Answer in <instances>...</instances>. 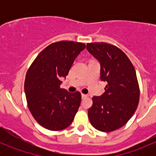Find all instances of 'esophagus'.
<instances>
[{
  "mask_svg": "<svg viewBox=\"0 0 156 156\" xmlns=\"http://www.w3.org/2000/svg\"><path fill=\"white\" fill-rule=\"evenodd\" d=\"M88 96L87 94H81V97H82V99H84V98H87Z\"/></svg>",
  "mask_w": 156,
  "mask_h": 156,
  "instance_id": "34e87169",
  "label": "esophagus"
}]
</instances>
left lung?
<instances>
[{"instance_id": "8db88e82", "label": "left lung", "mask_w": 156, "mask_h": 156, "mask_svg": "<svg viewBox=\"0 0 156 156\" xmlns=\"http://www.w3.org/2000/svg\"><path fill=\"white\" fill-rule=\"evenodd\" d=\"M87 49L100 62V78L107 81L104 94L93 97L88 118L93 127L111 132L133 116L140 100L136 71L121 49L104 42L87 43Z\"/></svg>"}]
</instances>
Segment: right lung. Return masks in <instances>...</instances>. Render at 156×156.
I'll use <instances>...</instances> for the list:
<instances>
[{
    "label": "right lung",
    "mask_w": 156,
    "mask_h": 156,
    "mask_svg": "<svg viewBox=\"0 0 156 156\" xmlns=\"http://www.w3.org/2000/svg\"><path fill=\"white\" fill-rule=\"evenodd\" d=\"M81 42L61 41L48 45L28 69L24 88L28 107L36 122L50 130L71 125L81 100L80 92L60 87L74 60L85 48Z\"/></svg>",
    "instance_id": "1"
}]
</instances>
